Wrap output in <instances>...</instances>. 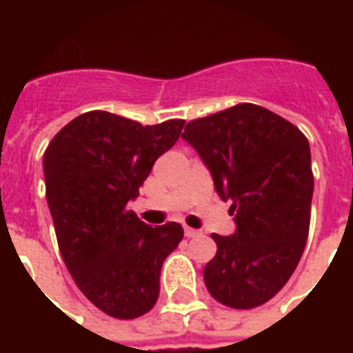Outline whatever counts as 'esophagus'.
I'll list each match as a JSON object with an SVG mask.
<instances>
[{
  "label": "esophagus",
  "mask_w": 353,
  "mask_h": 353,
  "mask_svg": "<svg viewBox=\"0 0 353 353\" xmlns=\"http://www.w3.org/2000/svg\"><path fill=\"white\" fill-rule=\"evenodd\" d=\"M200 234H202L200 230H194V228H188V225L184 228V236H186V237H196V236H200Z\"/></svg>",
  "instance_id": "esophagus-1"
}]
</instances>
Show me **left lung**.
Here are the masks:
<instances>
[{
	"label": "left lung",
	"instance_id": "1",
	"mask_svg": "<svg viewBox=\"0 0 353 353\" xmlns=\"http://www.w3.org/2000/svg\"><path fill=\"white\" fill-rule=\"evenodd\" d=\"M183 139L202 157L236 216L234 236H212L218 251L204 267L206 289L230 308L265 305L305 251L314 190L308 139L255 103L192 119Z\"/></svg>",
	"mask_w": 353,
	"mask_h": 353
}]
</instances>
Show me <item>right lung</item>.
I'll use <instances>...</instances> for the list:
<instances>
[{"label":"right lung","mask_w":353,"mask_h":353,"mask_svg":"<svg viewBox=\"0 0 353 353\" xmlns=\"http://www.w3.org/2000/svg\"><path fill=\"white\" fill-rule=\"evenodd\" d=\"M184 119L141 125L94 110L52 137L43 157L47 202L66 269L94 306L119 320L139 319L159 299L161 267L183 225H147L129 200L155 161L181 137Z\"/></svg>","instance_id":"right-lung-1"}]
</instances>
